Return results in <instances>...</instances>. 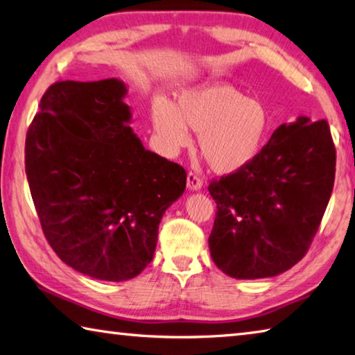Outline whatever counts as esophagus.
I'll list each match as a JSON object with an SVG mask.
<instances>
[{
  "label": "esophagus",
  "instance_id": "esophagus-1",
  "mask_svg": "<svg viewBox=\"0 0 355 355\" xmlns=\"http://www.w3.org/2000/svg\"><path fill=\"white\" fill-rule=\"evenodd\" d=\"M187 187L191 190V191H198L202 189V181L200 178L196 176V174L193 173H189L187 174Z\"/></svg>",
  "mask_w": 355,
  "mask_h": 355
}]
</instances>
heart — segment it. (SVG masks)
Instances as JSON below:
<instances>
[{
    "mask_svg": "<svg viewBox=\"0 0 355 355\" xmlns=\"http://www.w3.org/2000/svg\"><path fill=\"white\" fill-rule=\"evenodd\" d=\"M151 120L170 153L190 145L189 129L198 132L200 153L218 174L237 173L256 160L270 132L265 105L226 83L189 87L174 104L155 99Z\"/></svg>",
    "mask_w": 355,
    "mask_h": 355,
    "instance_id": "obj_1",
    "label": "heart"
}]
</instances>
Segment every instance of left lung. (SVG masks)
<instances>
[{
    "instance_id": "8db88e82",
    "label": "left lung",
    "mask_w": 355,
    "mask_h": 355,
    "mask_svg": "<svg viewBox=\"0 0 355 355\" xmlns=\"http://www.w3.org/2000/svg\"><path fill=\"white\" fill-rule=\"evenodd\" d=\"M335 179V146L326 120L297 116L272 132L250 165L209 185L216 216L210 256L225 275H281L306 256Z\"/></svg>"
}]
</instances>
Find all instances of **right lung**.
I'll list each match as a JSON object with an SVG mask.
<instances>
[{
	"instance_id": "add662e5",
	"label": "right lung",
	"mask_w": 355,
	"mask_h": 355,
	"mask_svg": "<svg viewBox=\"0 0 355 355\" xmlns=\"http://www.w3.org/2000/svg\"><path fill=\"white\" fill-rule=\"evenodd\" d=\"M126 84L62 80L31 123L24 168L43 234L73 270L129 281L146 268L165 210L187 173L145 149L129 126Z\"/></svg>"
}]
</instances>
